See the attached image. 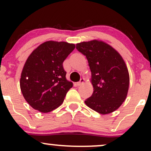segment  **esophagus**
<instances>
[{
	"label": "esophagus",
	"instance_id": "34e87169",
	"mask_svg": "<svg viewBox=\"0 0 151 151\" xmlns=\"http://www.w3.org/2000/svg\"><path fill=\"white\" fill-rule=\"evenodd\" d=\"M84 82H85V79H84V78H81V79H80V81H79V82L76 83L75 86H79L82 85L83 84H84Z\"/></svg>",
	"mask_w": 151,
	"mask_h": 151
}]
</instances>
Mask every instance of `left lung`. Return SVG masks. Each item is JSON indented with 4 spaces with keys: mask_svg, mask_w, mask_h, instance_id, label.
<instances>
[{
    "mask_svg": "<svg viewBox=\"0 0 151 151\" xmlns=\"http://www.w3.org/2000/svg\"><path fill=\"white\" fill-rule=\"evenodd\" d=\"M85 55L91 72L93 88L85 104L98 113H112L125 101L129 87V73L124 60L117 50L100 40L76 45Z\"/></svg>",
    "mask_w": 151,
    "mask_h": 151,
    "instance_id": "left-lung-1",
    "label": "left lung"
}]
</instances>
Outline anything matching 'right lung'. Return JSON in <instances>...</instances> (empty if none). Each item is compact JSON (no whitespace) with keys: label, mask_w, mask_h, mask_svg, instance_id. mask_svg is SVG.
Instances as JSON below:
<instances>
[{"label":"right lung","mask_w":151,"mask_h":151,"mask_svg":"<svg viewBox=\"0 0 151 151\" xmlns=\"http://www.w3.org/2000/svg\"><path fill=\"white\" fill-rule=\"evenodd\" d=\"M75 48L67 42L49 40L29 55L22 68L20 86L26 101L41 113H48L63 103L73 86L66 78L63 62Z\"/></svg>","instance_id":"add662e5"}]
</instances>
